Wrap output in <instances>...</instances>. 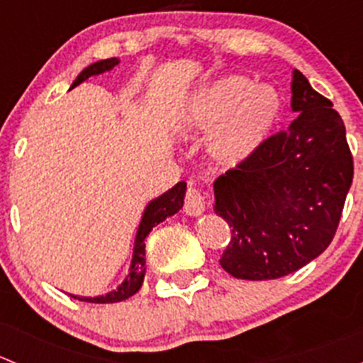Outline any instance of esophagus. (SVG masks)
Here are the masks:
<instances>
[{"label":"esophagus","mask_w":363,"mask_h":363,"mask_svg":"<svg viewBox=\"0 0 363 363\" xmlns=\"http://www.w3.org/2000/svg\"><path fill=\"white\" fill-rule=\"evenodd\" d=\"M203 211H205V199H203L202 191H200L199 188H195L193 184H189L188 193H186L184 212L188 216L196 218V216L203 214Z\"/></svg>","instance_id":"esophagus-1"}]
</instances>
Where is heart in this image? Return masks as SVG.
Wrapping results in <instances>:
<instances>
[{"instance_id":"heart-1","label":"heart","mask_w":363,"mask_h":363,"mask_svg":"<svg viewBox=\"0 0 363 363\" xmlns=\"http://www.w3.org/2000/svg\"><path fill=\"white\" fill-rule=\"evenodd\" d=\"M283 104L276 89L246 75H228L202 87L189 100L184 124L211 130L208 152L223 167L246 163L269 140Z\"/></svg>"}]
</instances>
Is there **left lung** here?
<instances>
[{"label": "left lung", "instance_id": "8db88e82", "mask_svg": "<svg viewBox=\"0 0 363 363\" xmlns=\"http://www.w3.org/2000/svg\"><path fill=\"white\" fill-rule=\"evenodd\" d=\"M291 112L298 116L288 130L214 181V212L232 228L219 263L237 279L288 276L327 250L337 230L353 181L346 128L298 69Z\"/></svg>", "mask_w": 363, "mask_h": 363}]
</instances>
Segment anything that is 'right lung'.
<instances>
[{
  "mask_svg": "<svg viewBox=\"0 0 363 363\" xmlns=\"http://www.w3.org/2000/svg\"><path fill=\"white\" fill-rule=\"evenodd\" d=\"M119 65L117 57H111V60H101L96 63L89 65L87 68H84L79 73L75 80H73L72 87H77L79 84H82L84 80H87L89 77L101 75L105 72H111L112 68H116ZM184 196H186V182H177L172 189L164 191L163 195H160L158 199L151 200L144 208V214H142L140 225H138L137 235H135V244H133V255H131V263L130 270H128V276L124 277L123 283L116 288V290L108 291L105 295L98 296H79V295H69L73 298L80 300V302H91V303H113L121 302V300L130 298L131 295L137 294L140 290L142 283H144L145 276V239L151 233V230L155 226H158L160 223H163L164 219L170 218V216L177 214L179 211L184 205Z\"/></svg>",
  "mask_w": 363,
  "mask_h": 363,
  "instance_id": "1",
  "label": "right lung"
}]
</instances>
